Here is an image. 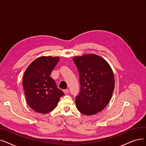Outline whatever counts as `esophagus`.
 <instances>
[{"mask_svg":"<svg viewBox=\"0 0 146 146\" xmlns=\"http://www.w3.org/2000/svg\"><path fill=\"white\" fill-rule=\"evenodd\" d=\"M63 92L65 93V94H68V92H69V90L68 89H65L63 90Z\"/></svg>","mask_w":146,"mask_h":146,"instance_id":"1","label":"esophagus"}]
</instances>
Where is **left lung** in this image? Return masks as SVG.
Returning <instances> with one entry per match:
<instances>
[{"instance_id": "obj_1", "label": "left lung", "mask_w": 146, "mask_h": 146, "mask_svg": "<svg viewBox=\"0 0 146 146\" xmlns=\"http://www.w3.org/2000/svg\"><path fill=\"white\" fill-rule=\"evenodd\" d=\"M80 77V91L75 97L79 111L90 115L100 112L110 102L114 89L111 69L102 57L95 54L75 57Z\"/></svg>"}]
</instances>
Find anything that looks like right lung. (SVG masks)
<instances>
[{
    "instance_id": "add662e5",
    "label": "right lung",
    "mask_w": 146,
    "mask_h": 146,
    "mask_svg": "<svg viewBox=\"0 0 146 146\" xmlns=\"http://www.w3.org/2000/svg\"><path fill=\"white\" fill-rule=\"evenodd\" d=\"M60 58L42 56L31 63L24 74L23 86L26 101L35 111L46 114L53 111L64 92L50 75Z\"/></svg>"
}]
</instances>
